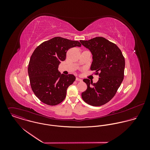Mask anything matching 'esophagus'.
<instances>
[{
  "label": "esophagus",
  "mask_w": 150,
  "mask_h": 150,
  "mask_svg": "<svg viewBox=\"0 0 150 150\" xmlns=\"http://www.w3.org/2000/svg\"><path fill=\"white\" fill-rule=\"evenodd\" d=\"M76 80L77 81H83L81 79H79V78H77V77L76 79Z\"/></svg>",
  "instance_id": "34e87169"
}]
</instances>
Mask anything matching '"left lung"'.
Masks as SVG:
<instances>
[{
	"mask_svg": "<svg viewBox=\"0 0 150 150\" xmlns=\"http://www.w3.org/2000/svg\"><path fill=\"white\" fill-rule=\"evenodd\" d=\"M93 57L91 70L99 75V80L93 83L85 79L87 89L81 94L83 100L89 105L100 106L108 102L115 95L124 76L125 58L118 46L102 37L80 40Z\"/></svg>",
	"mask_w": 150,
	"mask_h": 150,
	"instance_id": "obj_1",
	"label": "left lung"
}]
</instances>
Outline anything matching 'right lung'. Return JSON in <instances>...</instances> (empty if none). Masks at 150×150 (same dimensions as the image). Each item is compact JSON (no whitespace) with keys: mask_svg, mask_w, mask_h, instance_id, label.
Masks as SVG:
<instances>
[{"mask_svg":"<svg viewBox=\"0 0 150 150\" xmlns=\"http://www.w3.org/2000/svg\"><path fill=\"white\" fill-rule=\"evenodd\" d=\"M81 45L78 41L55 37L33 51L28 68L30 84L35 95L44 103L55 106L65 99L67 89L76 77L73 74H61L58 66L65 60L69 49Z\"/></svg>","mask_w":150,"mask_h":150,"instance_id":"right-lung-1","label":"right lung"}]
</instances>
